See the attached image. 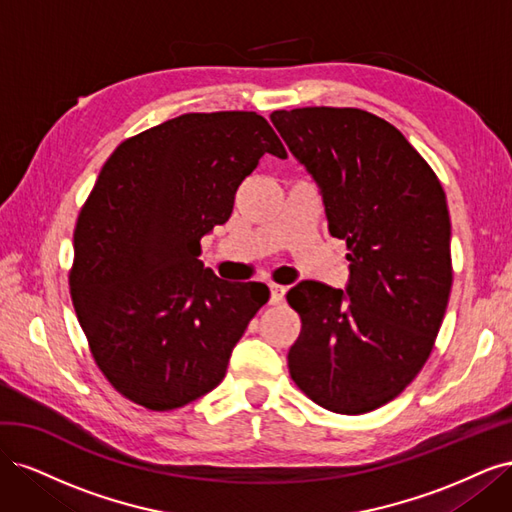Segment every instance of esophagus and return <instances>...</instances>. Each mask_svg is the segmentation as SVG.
<instances>
[{"mask_svg":"<svg viewBox=\"0 0 512 512\" xmlns=\"http://www.w3.org/2000/svg\"><path fill=\"white\" fill-rule=\"evenodd\" d=\"M286 297V288L284 286H277V284H271V297H269V303L271 305H280Z\"/></svg>","mask_w":512,"mask_h":512,"instance_id":"esophagus-1","label":"esophagus"}]
</instances>
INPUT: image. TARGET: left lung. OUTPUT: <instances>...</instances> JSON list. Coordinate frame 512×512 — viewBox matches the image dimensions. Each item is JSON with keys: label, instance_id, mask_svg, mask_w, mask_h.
<instances>
[{"label": "left lung", "instance_id": "1", "mask_svg": "<svg viewBox=\"0 0 512 512\" xmlns=\"http://www.w3.org/2000/svg\"><path fill=\"white\" fill-rule=\"evenodd\" d=\"M271 121L350 262L346 290L290 288L303 322L290 376L318 406L365 414L406 389L436 342L453 284L446 194L406 136L367 111L307 106Z\"/></svg>", "mask_w": 512, "mask_h": 512}]
</instances>
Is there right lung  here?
<instances>
[{"label":"right lung","instance_id":"right-lung-1","mask_svg":"<svg viewBox=\"0 0 512 512\" xmlns=\"http://www.w3.org/2000/svg\"><path fill=\"white\" fill-rule=\"evenodd\" d=\"M265 153L286 158L265 117L188 113L102 166L76 222L70 294L102 374L134 404L175 410L213 391L269 301L265 284L220 280L198 260Z\"/></svg>","mask_w":512,"mask_h":512}]
</instances>
